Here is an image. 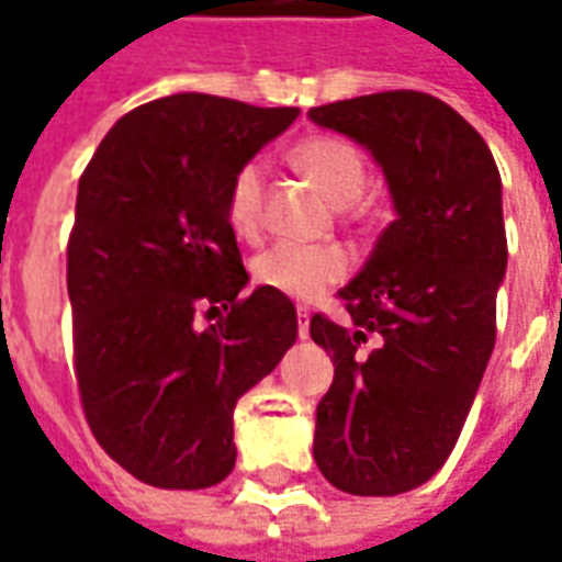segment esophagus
Wrapping results in <instances>:
<instances>
[{"label":"esophagus","instance_id":"34e87169","mask_svg":"<svg viewBox=\"0 0 562 562\" xmlns=\"http://www.w3.org/2000/svg\"><path fill=\"white\" fill-rule=\"evenodd\" d=\"M297 337L301 340L310 337V310L306 306H297Z\"/></svg>","mask_w":562,"mask_h":562}]
</instances>
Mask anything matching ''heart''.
Instances as JSON below:
<instances>
[{"instance_id":"heart-1","label":"heart","mask_w":562,"mask_h":562,"mask_svg":"<svg viewBox=\"0 0 562 562\" xmlns=\"http://www.w3.org/2000/svg\"><path fill=\"white\" fill-rule=\"evenodd\" d=\"M292 161L340 207H349L364 195V156L349 140L313 135L294 144ZM265 183H268L265 161L249 159L232 173L225 189V220L244 240L258 237L265 225ZM249 270L258 289H268L292 301H316L330 285L346 280L349 256L340 246L273 244L252 258Z\"/></svg>"}]
</instances>
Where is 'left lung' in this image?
I'll return each mask as SVG.
<instances>
[{"label": "left lung", "instance_id": "obj_1", "mask_svg": "<svg viewBox=\"0 0 562 562\" xmlns=\"http://www.w3.org/2000/svg\"><path fill=\"white\" fill-rule=\"evenodd\" d=\"M310 120L373 153L397 210L337 292L349 322L310 318L334 361L313 458L346 494L394 496L446 463L494 352L503 183L482 135L427 92L358 95L310 108Z\"/></svg>", "mask_w": 562, "mask_h": 562}]
</instances>
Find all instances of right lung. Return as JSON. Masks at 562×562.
Returning <instances> with one entry per match:
<instances>
[{
  "label": "right lung",
  "instance_id": "obj_1",
  "mask_svg": "<svg viewBox=\"0 0 562 562\" xmlns=\"http://www.w3.org/2000/svg\"><path fill=\"white\" fill-rule=\"evenodd\" d=\"M297 108L177 92L128 111L80 173L68 297L80 403L111 458L153 487L234 470V406L297 337L289 297L249 282L225 189ZM216 317L201 329L196 318Z\"/></svg>",
  "mask_w": 562,
  "mask_h": 562
}]
</instances>
